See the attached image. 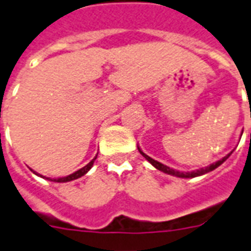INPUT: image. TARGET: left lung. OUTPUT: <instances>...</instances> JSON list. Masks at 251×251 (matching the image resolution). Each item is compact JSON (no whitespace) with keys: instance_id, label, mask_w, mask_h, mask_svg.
<instances>
[{"instance_id":"obj_1","label":"left lung","mask_w":251,"mask_h":251,"mask_svg":"<svg viewBox=\"0 0 251 251\" xmlns=\"http://www.w3.org/2000/svg\"><path fill=\"white\" fill-rule=\"evenodd\" d=\"M138 151L142 153V156L146 157V160H149L151 164L153 165V167L156 168V169H159V171L164 172V173H167V175H172V176H176V177H182V178H193V177H197V176H202V175H206V173H208V172L214 171V169H216V168L219 167V165H222L224 161L228 159V157L230 156V153H228L226 157H223L222 160L216 161V163H214V164L208 165V167L206 168H201V169H198V171H193V172H187V173H183V172H178V171H175V169H172V168L167 167V165L161 164V163H159V161L153 160V159H151V157L149 156V155H146L143 151H142L139 147H138Z\"/></svg>"}]
</instances>
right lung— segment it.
Here are the masks:
<instances>
[{"label":"right lung","instance_id":"add662e5","mask_svg":"<svg viewBox=\"0 0 251 251\" xmlns=\"http://www.w3.org/2000/svg\"><path fill=\"white\" fill-rule=\"evenodd\" d=\"M95 159H96V157H94V159H92V160H91L90 163H88V164L86 165V167L80 168L79 171L74 172L73 175H69V176H66V177H62V178H53V179L52 178H48V179H50V181H54V182H69V181H73V179L79 178V177H82V176L86 175L87 172L90 171L91 168H92V165H94ZM33 173H35V175H37V176H40V175H39V173H36V172H33ZM40 177H43V176H40Z\"/></svg>","mask_w":251,"mask_h":251}]
</instances>
